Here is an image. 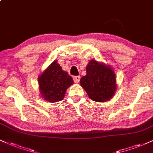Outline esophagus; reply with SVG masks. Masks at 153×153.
<instances>
[{
    "instance_id": "1",
    "label": "esophagus",
    "mask_w": 153,
    "mask_h": 153,
    "mask_svg": "<svg viewBox=\"0 0 153 153\" xmlns=\"http://www.w3.org/2000/svg\"><path fill=\"white\" fill-rule=\"evenodd\" d=\"M74 82H76V83L79 82V81H80V76H74Z\"/></svg>"
}]
</instances>
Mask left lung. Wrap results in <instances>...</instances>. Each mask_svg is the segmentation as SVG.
I'll return each mask as SVG.
<instances>
[{"instance_id": "8db88e82", "label": "left lung", "mask_w": 153, "mask_h": 153, "mask_svg": "<svg viewBox=\"0 0 153 153\" xmlns=\"http://www.w3.org/2000/svg\"><path fill=\"white\" fill-rule=\"evenodd\" d=\"M80 84L91 100L105 102L116 91V75L110 67L91 60L86 67V75L82 77Z\"/></svg>"}]
</instances>
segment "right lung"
<instances>
[{
	"label": "right lung",
	"mask_w": 153,
	"mask_h": 153,
	"mask_svg": "<svg viewBox=\"0 0 153 153\" xmlns=\"http://www.w3.org/2000/svg\"><path fill=\"white\" fill-rule=\"evenodd\" d=\"M38 81L41 95L49 102L62 101L66 90L73 84L72 77L62 70L56 60L39 76Z\"/></svg>",
	"instance_id": "add662e5"
}]
</instances>
